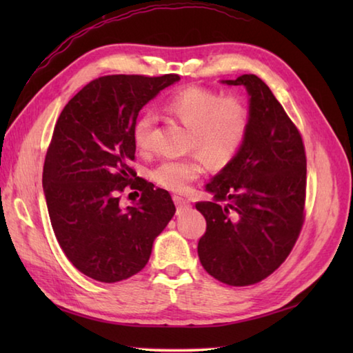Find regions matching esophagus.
Segmentation results:
<instances>
[{
    "label": "esophagus",
    "mask_w": 353,
    "mask_h": 353,
    "mask_svg": "<svg viewBox=\"0 0 353 353\" xmlns=\"http://www.w3.org/2000/svg\"><path fill=\"white\" fill-rule=\"evenodd\" d=\"M172 200H174V203H176L179 211H182V209H190L191 208L190 200H186V199H183L181 196H174V197H172Z\"/></svg>",
    "instance_id": "esophagus-1"
}]
</instances>
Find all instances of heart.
<instances>
[{"mask_svg": "<svg viewBox=\"0 0 353 353\" xmlns=\"http://www.w3.org/2000/svg\"><path fill=\"white\" fill-rule=\"evenodd\" d=\"M168 118L188 129L185 147L212 167H223L238 154L250 129V109L243 97L209 88L190 86L168 97L163 104ZM154 118L142 114L133 125V141L141 152L153 147ZM203 172L198 154L165 159L152 170V179L165 190L182 192Z\"/></svg>", "mask_w": 353, "mask_h": 353, "instance_id": "heart-1", "label": "heart"}]
</instances>
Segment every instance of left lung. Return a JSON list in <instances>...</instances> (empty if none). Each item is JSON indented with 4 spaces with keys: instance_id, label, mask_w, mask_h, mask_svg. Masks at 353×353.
<instances>
[{
    "instance_id": "left-lung-1",
    "label": "left lung",
    "mask_w": 353,
    "mask_h": 353,
    "mask_svg": "<svg viewBox=\"0 0 353 353\" xmlns=\"http://www.w3.org/2000/svg\"><path fill=\"white\" fill-rule=\"evenodd\" d=\"M226 83L247 88L250 129L238 154L206 183L214 201L196 203L206 219L197 252L216 281L247 287L279 268L301 235L306 154L301 132L264 81L243 74Z\"/></svg>"
}]
</instances>
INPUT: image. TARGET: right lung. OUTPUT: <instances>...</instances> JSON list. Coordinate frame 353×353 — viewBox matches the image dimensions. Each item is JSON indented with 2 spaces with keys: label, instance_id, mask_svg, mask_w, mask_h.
<instances>
[{
  "label": "right lung",
  "instance_id": "obj_1",
  "mask_svg": "<svg viewBox=\"0 0 353 353\" xmlns=\"http://www.w3.org/2000/svg\"><path fill=\"white\" fill-rule=\"evenodd\" d=\"M114 74L95 79L63 108L43 162V192L59 245L79 272L114 283L139 273L154 238L176 212L168 191L132 168L133 125L142 106L177 81ZM141 192L123 208L121 192Z\"/></svg>",
  "mask_w": 353,
  "mask_h": 353
}]
</instances>
